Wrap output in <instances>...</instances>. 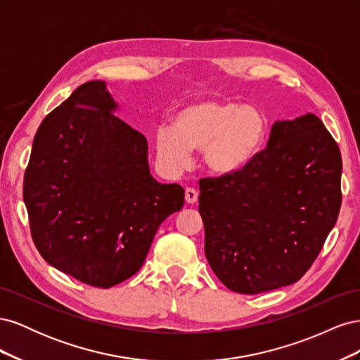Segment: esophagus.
Returning <instances> with one entry per match:
<instances>
[{
    "label": "esophagus",
    "instance_id": "esophagus-1",
    "mask_svg": "<svg viewBox=\"0 0 360 360\" xmlns=\"http://www.w3.org/2000/svg\"><path fill=\"white\" fill-rule=\"evenodd\" d=\"M184 198H186L188 204H195V202H197L198 201V192H197V189L188 188L186 192H184Z\"/></svg>",
    "mask_w": 360,
    "mask_h": 360
}]
</instances>
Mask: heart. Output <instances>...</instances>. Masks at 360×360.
<instances>
[{"instance_id": "heart-1", "label": "heart", "mask_w": 360, "mask_h": 360, "mask_svg": "<svg viewBox=\"0 0 360 360\" xmlns=\"http://www.w3.org/2000/svg\"><path fill=\"white\" fill-rule=\"evenodd\" d=\"M269 132L266 114L254 105L202 99L172 115V126L155 130L159 160L171 171L191 162V150H202L205 168L216 176H233L255 159Z\"/></svg>"}]
</instances>
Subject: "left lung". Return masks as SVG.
Returning <instances> with one entry per match:
<instances>
[{"label": "left lung", "mask_w": 360, "mask_h": 360, "mask_svg": "<svg viewBox=\"0 0 360 360\" xmlns=\"http://www.w3.org/2000/svg\"><path fill=\"white\" fill-rule=\"evenodd\" d=\"M341 151L311 112L279 120L233 176L200 180L204 252L222 284L257 294L297 282L341 209Z\"/></svg>", "instance_id": "obj_1"}]
</instances>
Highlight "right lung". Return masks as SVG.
<instances>
[{
	"instance_id": "right-lung-1",
	"label": "right lung",
	"mask_w": 360,
	"mask_h": 360,
	"mask_svg": "<svg viewBox=\"0 0 360 360\" xmlns=\"http://www.w3.org/2000/svg\"><path fill=\"white\" fill-rule=\"evenodd\" d=\"M117 110L105 81L78 86L39 126L24 177L40 255L99 288L134 276L159 225L184 204L180 184L151 176L146 136Z\"/></svg>"
}]
</instances>
